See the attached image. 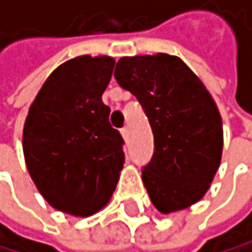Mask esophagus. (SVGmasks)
<instances>
[{
	"mask_svg": "<svg viewBox=\"0 0 252 252\" xmlns=\"http://www.w3.org/2000/svg\"><path fill=\"white\" fill-rule=\"evenodd\" d=\"M121 133H122V136H124V139H125V141H127V139H128V136H130V128H128V127H124V128H122V131H121Z\"/></svg>",
	"mask_w": 252,
	"mask_h": 252,
	"instance_id": "1",
	"label": "esophagus"
}]
</instances>
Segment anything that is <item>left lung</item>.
Listing matches in <instances>:
<instances>
[{
	"label": "left lung",
	"instance_id": "obj_1",
	"mask_svg": "<svg viewBox=\"0 0 252 252\" xmlns=\"http://www.w3.org/2000/svg\"><path fill=\"white\" fill-rule=\"evenodd\" d=\"M114 77L141 103L154 133L143 183L160 213L197 203L210 189L222 156V121L202 81L168 54L124 57Z\"/></svg>",
	"mask_w": 252,
	"mask_h": 252
}]
</instances>
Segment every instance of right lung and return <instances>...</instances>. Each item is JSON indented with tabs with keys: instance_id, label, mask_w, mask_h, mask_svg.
Returning a JSON list of instances; mask_svg holds the SVG:
<instances>
[{
	"instance_id": "right-lung-1",
	"label": "right lung",
	"mask_w": 252,
	"mask_h": 252,
	"mask_svg": "<svg viewBox=\"0 0 252 252\" xmlns=\"http://www.w3.org/2000/svg\"><path fill=\"white\" fill-rule=\"evenodd\" d=\"M114 59L82 55L60 64L30 106L23 154L30 176L55 210L92 216L109 202L125 156L101 95Z\"/></svg>"
}]
</instances>
